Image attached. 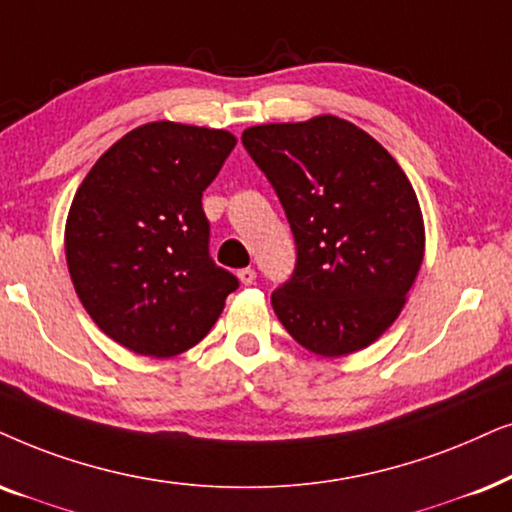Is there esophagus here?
Segmentation results:
<instances>
[{"instance_id":"esophagus-1","label":"esophagus","mask_w":512,"mask_h":512,"mask_svg":"<svg viewBox=\"0 0 512 512\" xmlns=\"http://www.w3.org/2000/svg\"><path fill=\"white\" fill-rule=\"evenodd\" d=\"M237 277H240L242 284H254L256 282V270L254 268H242L240 272H237Z\"/></svg>"}]
</instances>
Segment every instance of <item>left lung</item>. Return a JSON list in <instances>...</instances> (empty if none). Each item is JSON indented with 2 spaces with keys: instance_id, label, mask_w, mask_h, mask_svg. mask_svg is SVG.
I'll list each match as a JSON object with an SVG mask.
<instances>
[{
  "instance_id": "1",
  "label": "left lung",
  "mask_w": 512,
  "mask_h": 512,
  "mask_svg": "<svg viewBox=\"0 0 512 512\" xmlns=\"http://www.w3.org/2000/svg\"><path fill=\"white\" fill-rule=\"evenodd\" d=\"M242 143L280 197L296 268L270 301L303 348L338 357L397 320L423 261L421 207L390 152L334 115L261 124Z\"/></svg>"
}]
</instances>
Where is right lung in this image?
Returning a JSON list of instances; mask_svg holds the SVG:
<instances>
[{"mask_svg":"<svg viewBox=\"0 0 512 512\" xmlns=\"http://www.w3.org/2000/svg\"><path fill=\"white\" fill-rule=\"evenodd\" d=\"M235 143L221 129L143 124L101 155L72 199L65 256L79 301L138 355L192 348L240 287L209 254L202 209Z\"/></svg>","mask_w":512,"mask_h":512,"instance_id":"add662e5","label":"right lung"}]
</instances>
